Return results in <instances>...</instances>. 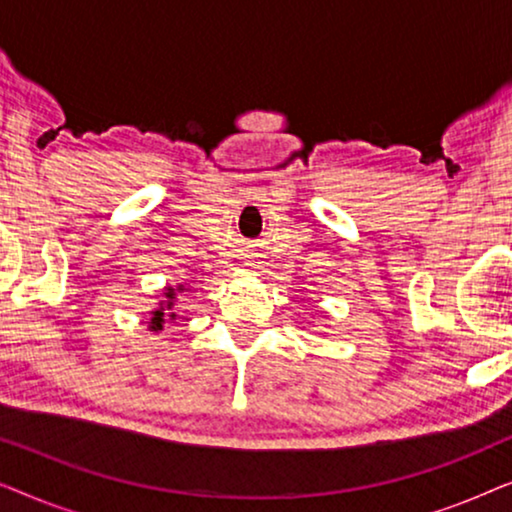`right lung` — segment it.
<instances>
[{
    "label": "right lung",
    "instance_id": "1",
    "mask_svg": "<svg viewBox=\"0 0 512 512\" xmlns=\"http://www.w3.org/2000/svg\"><path fill=\"white\" fill-rule=\"evenodd\" d=\"M177 291H179V293L184 291V284H179V286H177ZM177 291H174L172 286H165V291H163V298H165V300H160L156 310H151L149 331H153V333H160V331H163V326L167 324V321H174V319H177V312H172V307H174V296H177Z\"/></svg>",
    "mask_w": 512,
    "mask_h": 512
}]
</instances>
